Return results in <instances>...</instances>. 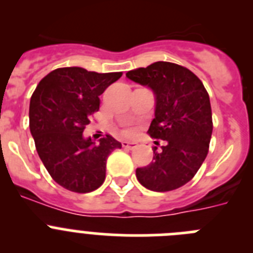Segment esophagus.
Returning a JSON list of instances; mask_svg holds the SVG:
<instances>
[{"instance_id": "esophagus-1", "label": "esophagus", "mask_w": 253, "mask_h": 253, "mask_svg": "<svg viewBox=\"0 0 253 253\" xmlns=\"http://www.w3.org/2000/svg\"><path fill=\"white\" fill-rule=\"evenodd\" d=\"M122 146L126 149H133V148H135L138 144L135 142H126V140H123Z\"/></svg>"}]
</instances>
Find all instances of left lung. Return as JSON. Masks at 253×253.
Returning <instances> with one entry per match:
<instances>
[{
  "instance_id": "1",
  "label": "left lung",
  "mask_w": 253,
  "mask_h": 253,
  "mask_svg": "<svg viewBox=\"0 0 253 253\" xmlns=\"http://www.w3.org/2000/svg\"><path fill=\"white\" fill-rule=\"evenodd\" d=\"M126 77L153 91L156 107L148 134L163 140L160 149L153 147L148 166L137 169L138 181L158 193L184 186L204 162L213 131L204 84L190 69L169 62L129 71Z\"/></svg>"
}]
</instances>
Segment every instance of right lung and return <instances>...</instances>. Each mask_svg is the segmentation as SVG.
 I'll use <instances>...</instances> for the list:
<instances>
[{
    "label": "right lung",
    "mask_w": 253,
    "mask_h": 253,
    "mask_svg": "<svg viewBox=\"0 0 253 253\" xmlns=\"http://www.w3.org/2000/svg\"><path fill=\"white\" fill-rule=\"evenodd\" d=\"M122 72H90L81 67L51 71L31 96L29 120L37 152L51 178L73 193L86 194L105 181L106 160L122 143L107 134L95 144L84 137L99 96Z\"/></svg>",
    "instance_id": "obj_1"
}]
</instances>
